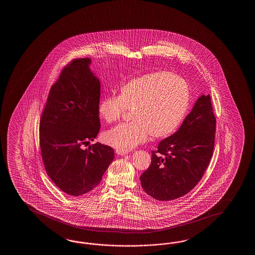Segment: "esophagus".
I'll list each match as a JSON object with an SVG mask.
<instances>
[{"mask_svg": "<svg viewBox=\"0 0 255 255\" xmlns=\"http://www.w3.org/2000/svg\"><path fill=\"white\" fill-rule=\"evenodd\" d=\"M116 153H117L118 155H120V156H124V155H127L128 152L123 151V150H119V149H117V150H116Z\"/></svg>", "mask_w": 255, "mask_h": 255, "instance_id": "esophagus-1", "label": "esophagus"}]
</instances>
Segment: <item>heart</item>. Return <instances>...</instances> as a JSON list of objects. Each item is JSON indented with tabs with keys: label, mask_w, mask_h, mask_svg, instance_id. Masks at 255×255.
<instances>
[{
	"label": "heart",
	"mask_w": 255,
	"mask_h": 255,
	"mask_svg": "<svg viewBox=\"0 0 255 255\" xmlns=\"http://www.w3.org/2000/svg\"><path fill=\"white\" fill-rule=\"evenodd\" d=\"M190 89L182 77L168 72L137 76L120 88L119 96L102 98L99 117L107 123L120 120L126 109L132 121L108 130L103 139L116 149L128 151L145 142L172 135L184 120L190 108Z\"/></svg>",
	"instance_id": "obj_1"
}]
</instances>
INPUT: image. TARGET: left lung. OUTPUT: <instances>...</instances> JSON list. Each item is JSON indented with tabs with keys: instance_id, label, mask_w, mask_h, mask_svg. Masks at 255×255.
Segmentation results:
<instances>
[{
	"instance_id": "1",
	"label": "left lung",
	"mask_w": 255,
	"mask_h": 255,
	"mask_svg": "<svg viewBox=\"0 0 255 255\" xmlns=\"http://www.w3.org/2000/svg\"><path fill=\"white\" fill-rule=\"evenodd\" d=\"M216 119L210 95L197 99L173 135L152 151L151 164L140 177L143 190L157 201L189 193L201 180L213 154Z\"/></svg>"
}]
</instances>
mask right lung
I'll list each match as a JSON object with an SVG mask.
<instances>
[{
  "instance_id": "obj_1",
  "label": "right lung",
  "mask_w": 255,
  "mask_h": 255,
  "mask_svg": "<svg viewBox=\"0 0 255 255\" xmlns=\"http://www.w3.org/2000/svg\"><path fill=\"white\" fill-rule=\"evenodd\" d=\"M90 65V58H81L65 66L50 89L40 120L44 168L68 195H83L96 188L114 160L109 146L96 143L83 148L100 129V82Z\"/></svg>"
}]
</instances>
